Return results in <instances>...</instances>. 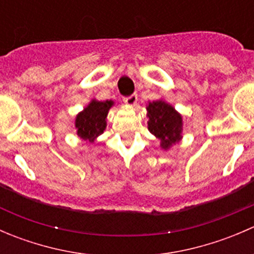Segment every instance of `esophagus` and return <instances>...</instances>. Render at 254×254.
<instances>
[{"label": "esophagus", "mask_w": 254, "mask_h": 254, "mask_svg": "<svg viewBox=\"0 0 254 254\" xmlns=\"http://www.w3.org/2000/svg\"><path fill=\"white\" fill-rule=\"evenodd\" d=\"M124 102H125V104H127V106H130V107L135 106V104H136V102H137V96H136V94H131V96H129V97H125Z\"/></svg>", "instance_id": "34e87169"}]
</instances>
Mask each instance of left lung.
Masks as SVG:
<instances>
[{
	"label": "left lung",
	"instance_id": "left-lung-1",
	"mask_svg": "<svg viewBox=\"0 0 254 254\" xmlns=\"http://www.w3.org/2000/svg\"><path fill=\"white\" fill-rule=\"evenodd\" d=\"M148 131L160 140L161 148L170 150L173 145L181 141L183 131L182 115L163 99L148 102L147 107Z\"/></svg>",
	"mask_w": 254,
	"mask_h": 254
}]
</instances>
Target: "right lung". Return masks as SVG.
Returning <instances> with one entry per match:
<instances>
[{
    "mask_svg": "<svg viewBox=\"0 0 254 254\" xmlns=\"http://www.w3.org/2000/svg\"><path fill=\"white\" fill-rule=\"evenodd\" d=\"M114 106L113 101H97L92 99L83 111L76 115L75 127L77 135L86 142H94L107 127V115Z\"/></svg>",
    "mask_w": 254,
    "mask_h": 254,
    "instance_id": "add662e5",
    "label": "right lung"
}]
</instances>
